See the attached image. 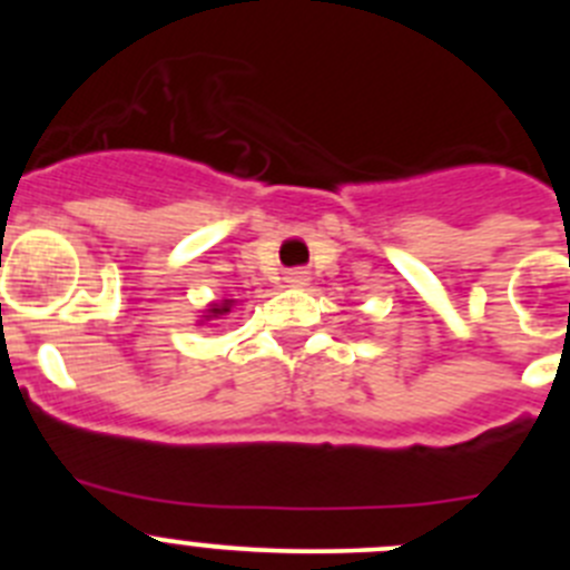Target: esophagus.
<instances>
[{
	"label": "esophagus",
	"instance_id": "esophagus-1",
	"mask_svg": "<svg viewBox=\"0 0 570 570\" xmlns=\"http://www.w3.org/2000/svg\"><path fill=\"white\" fill-rule=\"evenodd\" d=\"M285 282L294 285V288H302V285H308V274H305V271H291V274L285 276Z\"/></svg>",
	"mask_w": 570,
	"mask_h": 570
}]
</instances>
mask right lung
<instances>
[{
	"label": "right lung",
	"mask_w": 570,
	"mask_h": 570,
	"mask_svg": "<svg viewBox=\"0 0 570 570\" xmlns=\"http://www.w3.org/2000/svg\"><path fill=\"white\" fill-rule=\"evenodd\" d=\"M230 308H234V299H223V302H214L208 308V320H219V316L230 314Z\"/></svg>",
	"instance_id": "right-lung-1"
}]
</instances>
